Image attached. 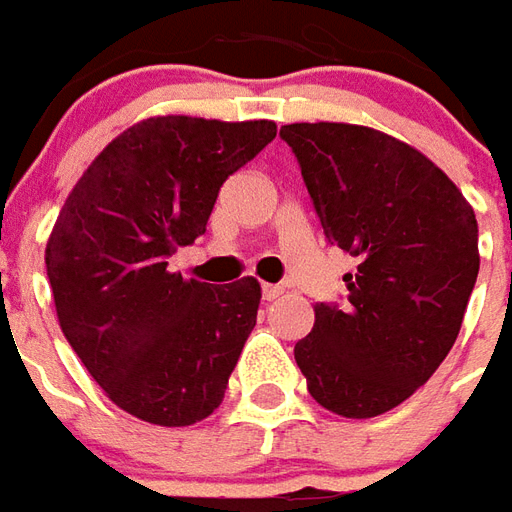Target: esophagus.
Returning <instances> with one entry per match:
<instances>
[{
    "mask_svg": "<svg viewBox=\"0 0 512 512\" xmlns=\"http://www.w3.org/2000/svg\"><path fill=\"white\" fill-rule=\"evenodd\" d=\"M282 293H285V288H282V285H268V282L263 285V299H266V301L279 299Z\"/></svg>",
    "mask_w": 512,
    "mask_h": 512,
    "instance_id": "34e87169",
    "label": "esophagus"
}]
</instances>
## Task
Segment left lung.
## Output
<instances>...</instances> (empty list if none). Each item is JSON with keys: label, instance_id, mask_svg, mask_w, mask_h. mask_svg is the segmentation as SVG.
<instances>
[{"label": "left lung", "instance_id": "left-lung-1", "mask_svg": "<svg viewBox=\"0 0 512 512\" xmlns=\"http://www.w3.org/2000/svg\"><path fill=\"white\" fill-rule=\"evenodd\" d=\"M326 241L356 257L345 304H315L296 343L310 395L348 419L400 406L450 354L472 296L477 219L461 189L395 136L351 123H290Z\"/></svg>", "mask_w": 512, "mask_h": 512}]
</instances>
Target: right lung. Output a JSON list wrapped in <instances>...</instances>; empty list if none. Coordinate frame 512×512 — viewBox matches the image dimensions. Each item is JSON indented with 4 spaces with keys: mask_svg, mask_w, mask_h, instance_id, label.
<instances>
[{
    "mask_svg": "<svg viewBox=\"0 0 512 512\" xmlns=\"http://www.w3.org/2000/svg\"><path fill=\"white\" fill-rule=\"evenodd\" d=\"M277 123L147 117L84 169L46 244L60 329L106 397L150 425L183 428L222 403L260 307V282L208 285L167 260L194 244L222 183Z\"/></svg>",
    "mask_w": 512,
    "mask_h": 512,
    "instance_id": "add662e5",
    "label": "right lung"
}]
</instances>
